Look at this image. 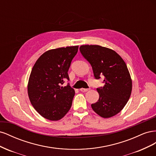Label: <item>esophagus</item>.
<instances>
[{"mask_svg":"<svg viewBox=\"0 0 156 156\" xmlns=\"http://www.w3.org/2000/svg\"><path fill=\"white\" fill-rule=\"evenodd\" d=\"M90 90V88H82L80 89V91H81V92H87L88 90Z\"/></svg>","mask_w":156,"mask_h":156,"instance_id":"esophagus-1","label":"esophagus"}]
</instances>
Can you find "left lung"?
<instances>
[{
    "label": "left lung",
    "mask_w": 156,
    "mask_h": 156,
    "mask_svg": "<svg viewBox=\"0 0 156 156\" xmlns=\"http://www.w3.org/2000/svg\"><path fill=\"white\" fill-rule=\"evenodd\" d=\"M80 52L90 64L94 77L103 75L104 86L97 88L98 101L91 107L103 118H110L120 112L128 101L132 81L126 64L115 51L97 45H81Z\"/></svg>",
    "instance_id": "1"
}]
</instances>
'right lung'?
<instances>
[{
  "label": "right lung",
  "instance_id": "right-lung-1",
  "mask_svg": "<svg viewBox=\"0 0 156 156\" xmlns=\"http://www.w3.org/2000/svg\"><path fill=\"white\" fill-rule=\"evenodd\" d=\"M79 46L51 49L41 55L33 66L28 83V94L32 106L45 119L56 121L72 107L74 89L69 83L68 69Z\"/></svg>",
  "mask_w": 156,
  "mask_h": 156
}]
</instances>
